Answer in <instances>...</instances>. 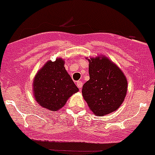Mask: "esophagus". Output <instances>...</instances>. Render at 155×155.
I'll use <instances>...</instances> for the list:
<instances>
[{"mask_svg": "<svg viewBox=\"0 0 155 155\" xmlns=\"http://www.w3.org/2000/svg\"><path fill=\"white\" fill-rule=\"evenodd\" d=\"M77 86H78V88H79V90H81V88H82V86H83L82 82H81V81H78Z\"/></svg>", "mask_w": 155, "mask_h": 155, "instance_id": "esophagus-1", "label": "esophagus"}]
</instances>
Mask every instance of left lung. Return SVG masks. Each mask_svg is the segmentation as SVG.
<instances>
[{"label":"left lung","mask_w":155,"mask_h":155,"mask_svg":"<svg viewBox=\"0 0 155 155\" xmlns=\"http://www.w3.org/2000/svg\"><path fill=\"white\" fill-rule=\"evenodd\" d=\"M86 59L89 62L90 80L83 86V97L95 115L111 114L117 110L126 97V76L107 56Z\"/></svg>","instance_id":"left-lung-1"}]
</instances>
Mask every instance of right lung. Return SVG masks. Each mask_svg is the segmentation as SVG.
I'll return each mask as SVG.
<instances>
[{"instance_id": "obj_1", "label": "right lung", "mask_w": 155, "mask_h": 155, "mask_svg": "<svg viewBox=\"0 0 155 155\" xmlns=\"http://www.w3.org/2000/svg\"><path fill=\"white\" fill-rule=\"evenodd\" d=\"M65 60H49L34 78L33 95L36 102L49 111H57L68 99L78 92L71 76L65 70Z\"/></svg>"}]
</instances>
